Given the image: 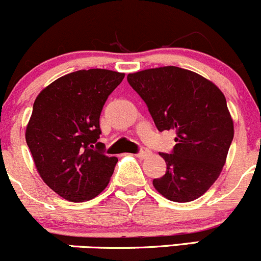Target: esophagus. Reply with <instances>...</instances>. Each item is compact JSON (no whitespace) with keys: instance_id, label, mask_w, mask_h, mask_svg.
<instances>
[{"instance_id":"esophagus-1","label":"esophagus","mask_w":261,"mask_h":261,"mask_svg":"<svg viewBox=\"0 0 261 261\" xmlns=\"http://www.w3.org/2000/svg\"><path fill=\"white\" fill-rule=\"evenodd\" d=\"M149 155H150V151H149L148 149H142V150L137 154V156H138L139 159H145V158H148Z\"/></svg>"}]
</instances>
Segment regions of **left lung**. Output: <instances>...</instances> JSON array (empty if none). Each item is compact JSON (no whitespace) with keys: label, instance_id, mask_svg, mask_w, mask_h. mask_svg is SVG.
I'll return each mask as SVG.
<instances>
[{"label":"left lung","instance_id":"obj_1","mask_svg":"<svg viewBox=\"0 0 261 261\" xmlns=\"http://www.w3.org/2000/svg\"><path fill=\"white\" fill-rule=\"evenodd\" d=\"M160 132L175 129L172 154L160 153L166 172L154 178L160 195L174 202L201 197L222 172L234 136L223 92L190 70L163 66L128 74Z\"/></svg>","mask_w":261,"mask_h":261}]
</instances>
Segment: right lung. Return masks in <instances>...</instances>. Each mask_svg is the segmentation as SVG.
Masks as SVG:
<instances>
[{
    "mask_svg": "<svg viewBox=\"0 0 261 261\" xmlns=\"http://www.w3.org/2000/svg\"><path fill=\"white\" fill-rule=\"evenodd\" d=\"M123 72L79 70L61 76L37 96L25 142L38 174L60 197L92 200L106 189L118 159L97 142L99 116Z\"/></svg>",
    "mask_w": 261,
    "mask_h": 261,
    "instance_id": "obj_1",
    "label": "right lung"
}]
</instances>
